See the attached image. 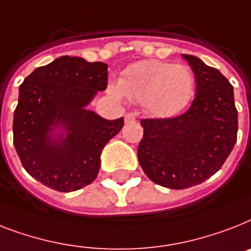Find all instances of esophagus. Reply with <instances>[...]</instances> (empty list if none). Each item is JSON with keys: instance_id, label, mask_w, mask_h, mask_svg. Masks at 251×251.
Segmentation results:
<instances>
[{"instance_id": "1", "label": "esophagus", "mask_w": 251, "mask_h": 251, "mask_svg": "<svg viewBox=\"0 0 251 251\" xmlns=\"http://www.w3.org/2000/svg\"><path fill=\"white\" fill-rule=\"evenodd\" d=\"M136 120V117L132 113H127V115H125V122L126 124H130V122H134Z\"/></svg>"}]
</instances>
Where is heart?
I'll list each match as a JSON object with an SVG mask.
<instances>
[{
	"label": "heart",
	"mask_w": 251,
	"mask_h": 251,
	"mask_svg": "<svg viewBox=\"0 0 251 251\" xmlns=\"http://www.w3.org/2000/svg\"><path fill=\"white\" fill-rule=\"evenodd\" d=\"M196 78L184 64H173L158 59H147L124 69L119 86L109 87L116 97L122 94L143 103L156 117H173L185 109L195 93Z\"/></svg>",
	"instance_id": "1"
}]
</instances>
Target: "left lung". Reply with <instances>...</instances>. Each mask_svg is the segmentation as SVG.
<instances>
[{
    "label": "left lung",
    "instance_id": "8db88e82",
    "mask_svg": "<svg viewBox=\"0 0 251 251\" xmlns=\"http://www.w3.org/2000/svg\"><path fill=\"white\" fill-rule=\"evenodd\" d=\"M196 77V97L176 117L143 119L138 160L148 178L172 189L201 184L223 166L237 140L233 86L217 68L183 55Z\"/></svg>",
    "mask_w": 251,
    "mask_h": 251
}]
</instances>
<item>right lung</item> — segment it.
<instances>
[{"instance_id": "add662e5", "label": "right lung", "mask_w": 251, "mask_h": 251, "mask_svg": "<svg viewBox=\"0 0 251 251\" xmlns=\"http://www.w3.org/2000/svg\"><path fill=\"white\" fill-rule=\"evenodd\" d=\"M107 76L104 63L66 55L36 68L20 85L14 146L26 173L49 188L72 192L93 183L101 151L122 129V117L109 121L85 109L105 90ZM58 125L67 136L54 142L48 132Z\"/></svg>"}]
</instances>
